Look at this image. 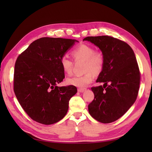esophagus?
Listing matches in <instances>:
<instances>
[{"mask_svg": "<svg viewBox=\"0 0 152 152\" xmlns=\"http://www.w3.org/2000/svg\"><path fill=\"white\" fill-rule=\"evenodd\" d=\"M86 89H84V88H79L78 89V91L80 92V93H83V92L86 91Z\"/></svg>", "mask_w": 152, "mask_h": 152, "instance_id": "obj_1", "label": "esophagus"}]
</instances>
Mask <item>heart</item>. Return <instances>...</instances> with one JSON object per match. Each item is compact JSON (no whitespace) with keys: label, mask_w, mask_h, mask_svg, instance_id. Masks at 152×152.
<instances>
[{"label":"heart","mask_w":152,"mask_h":152,"mask_svg":"<svg viewBox=\"0 0 152 152\" xmlns=\"http://www.w3.org/2000/svg\"><path fill=\"white\" fill-rule=\"evenodd\" d=\"M72 56L75 60H84V71L86 73L81 75H74L66 79L67 84L78 87H85L94 79V74H99L104 65V56L102 52L95 51V49L87 44H80L72 50ZM62 70L66 74L72 72L73 63L66 55L60 59Z\"/></svg>","instance_id":"heart-1"}]
</instances>
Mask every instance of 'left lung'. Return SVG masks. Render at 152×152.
<instances>
[{
	"instance_id": "8db88e82",
	"label": "left lung",
	"mask_w": 152,
	"mask_h": 152,
	"mask_svg": "<svg viewBox=\"0 0 152 152\" xmlns=\"http://www.w3.org/2000/svg\"><path fill=\"white\" fill-rule=\"evenodd\" d=\"M83 40L98 46L104 56L96 80L104 85L91 87L94 98L88 105L89 113L98 122H113L127 112L138 94L141 73L134 53L129 45L113 37H87Z\"/></svg>"
}]
</instances>
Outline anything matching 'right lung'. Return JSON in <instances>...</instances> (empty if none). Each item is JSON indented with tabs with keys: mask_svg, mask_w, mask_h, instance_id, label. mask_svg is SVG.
Segmentation results:
<instances>
[{
	"mask_svg": "<svg viewBox=\"0 0 152 152\" xmlns=\"http://www.w3.org/2000/svg\"><path fill=\"white\" fill-rule=\"evenodd\" d=\"M77 40L42 37L34 41L18 57L14 72V91L27 115L50 125L66 115L75 86L58 87L65 78L60 59Z\"/></svg>",
	"mask_w": 152,
	"mask_h": 152,
	"instance_id": "add662e5",
	"label": "right lung"
}]
</instances>
